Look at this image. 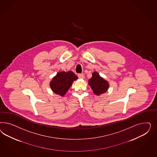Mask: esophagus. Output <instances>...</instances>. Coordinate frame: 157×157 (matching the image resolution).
<instances>
[{
  "label": "esophagus",
  "mask_w": 157,
  "mask_h": 157,
  "mask_svg": "<svg viewBox=\"0 0 157 157\" xmlns=\"http://www.w3.org/2000/svg\"><path fill=\"white\" fill-rule=\"evenodd\" d=\"M78 76L79 78H81V79H84V78H85V75H84L83 74H79L78 75Z\"/></svg>",
  "instance_id": "1"
}]
</instances>
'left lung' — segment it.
I'll return each mask as SVG.
<instances>
[{
	"instance_id": "1",
	"label": "left lung",
	"mask_w": 157,
	"mask_h": 157,
	"mask_svg": "<svg viewBox=\"0 0 157 157\" xmlns=\"http://www.w3.org/2000/svg\"><path fill=\"white\" fill-rule=\"evenodd\" d=\"M89 85L94 93L98 95L105 93L109 87L108 82L101 77L97 72L92 74V77L89 81Z\"/></svg>"
}]
</instances>
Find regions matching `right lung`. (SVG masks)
<instances>
[{"label":"right lung","mask_w":157,"mask_h":157,"mask_svg":"<svg viewBox=\"0 0 157 157\" xmlns=\"http://www.w3.org/2000/svg\"><path fill=\"white\" fill-rule=\"evenodd\" d=\"M77 79L78 77L73 72H59L53 78L50 86L55 93L63 96L71 87L72 82Z\"/></svg>","instance_id":"add662e5"}]
</instances>
